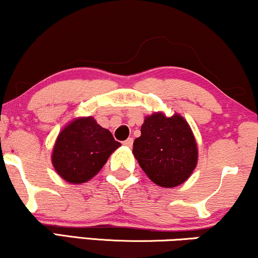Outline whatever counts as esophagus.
Segmentation results:
<instances>
[{"label":"esophagus","mask_w":258,"mask_h":258,"mask_svg":"<svg viewBox=\"0 0 258 258\" xmlns=\"http://www.w3.org/2000/svg\"><path fill=\"white\" fill-rule=\"evenodd\" d=\"M133 142H134V140H133V138H129V139H126L125 141L123 142V145L126 146V147H132Z\"/></svg>","instance_id":"34e87169"}]
</instances>
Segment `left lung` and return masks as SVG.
Returning a JSON list of instances; mask_svg holds the SVG:
<instances>
[{
  "instance_id": "left-lung-1",
  "label": "left lung",
  "mask_w": 258,
  "mask_h": 258,
  "mask_svg": "<svg viewBox=\"0 0 258 258\" xmlns=\"http://www.w3.org/2000/svg\"><path fill=\"white\" fill-rule=\"evenodd\" d=\"M133 153L152 182L173 187L185 182L197 164V146L191 129L179 114L146 117Z\"/></svg>"
}]
</instances>
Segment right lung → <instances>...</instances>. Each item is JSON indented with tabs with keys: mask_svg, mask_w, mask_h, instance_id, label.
I'll list each match as a JSON object with an SVG mask.
<instances>
[{
	"mask_svg": "<svg viewBox=\"0 0 258 258\" xmlns=\"http://www.w3.org/2000/svg\"><path fill=\"white\" fill-rule=\"evenodd\" d=\"M119 146L109 130L101 128L92 117L75 119L57 138L53 167L67 182L85 183L99 172Z\"/></svg>",
	"mask_w": 258,
	"mask_h": 258,
	"instance_id": "obj_1",
	"label": "right lung"
}]
</instances>
